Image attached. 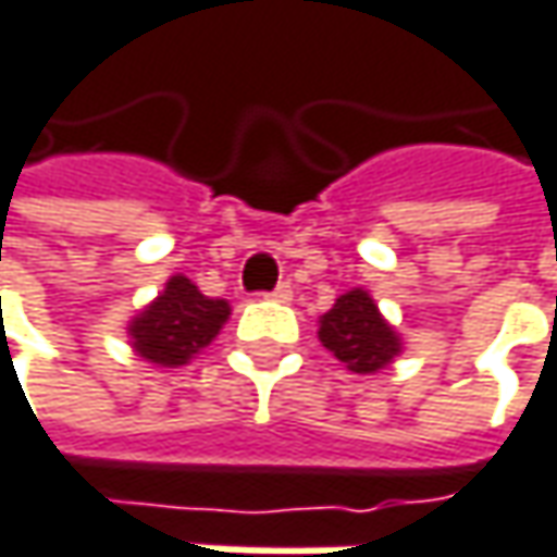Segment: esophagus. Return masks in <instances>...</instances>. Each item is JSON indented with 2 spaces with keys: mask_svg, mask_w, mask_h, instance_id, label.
<instances>
[{
  "mask_svg": "<svg viewBox=\"0 0 557 557\" xmlns=\"http://www.w3.org/2000/svg\"><path fill=\"white\" fill-rule=\"evenodd\" d=\"M269 298H272V301H278V305H288V301L295 298V292H292V285H288V282H282Z\"/></svg>",
  "mask_w": 557,
  "mask_h": 557,
  "instance_id": "1",
  "label": "esophagus"
}]
</instances>
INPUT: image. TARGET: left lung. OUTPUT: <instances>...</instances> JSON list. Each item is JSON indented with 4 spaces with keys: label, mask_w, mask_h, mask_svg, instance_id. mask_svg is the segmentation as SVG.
I'll return each mask as SVG.
<instances>
[{
    "label": "left lung",
    "mask_w": 557,
    "mask_h": 557,
    "mask_svg": "<svg viewBox=\"0 0 557 557\" xmlns=\"http://www.w3.org/2000/svg\"><path fill=\"white\" fill-rule=\"evenodd\" d=\"M317 339L356 375L384 372L400 352V333L384 320L369 288H352L317 320Z\"/></svg>",
    "instance_id": "obj_1"
}]
</instances>
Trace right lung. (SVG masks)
<instances>
[{
    "label": "right lung",
    "instance_id": "obj_1",
    "mask_svg": "<svg viewBox=\"0 0 557 557\" xmlns=\"http://www.w3.org/2000/svg\"><path fill=\"white\" fill-rule=\"evenodd\" d=\"M227 317L231 305L224 298L201 295L191 278L175 272L166 278L163 292L127 320V343L144 362L157 369H178L211 346Z\"/></svg>",
    "mask_w": 557,
    "mask_h": 557
}]
</instances>
